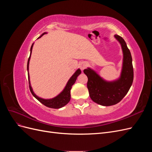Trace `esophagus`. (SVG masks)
I'll use <instances>...</instances> for the list:
<instances>
[{
    "label": "esophagus",
    "mask_w": 152,
    "mask_h": 152,
    "mask_svg": "<svg viewBox=\"0 0 152 152\" xmlns=\"http://www.w3.org/2000/svg\"><path fill=\"white\" fill-rule=\"evenodd\" d=\"M79 67L82 70H84V69L86 68V63L85 62H81L79 63Z\"/></svg>",
    "instance_id": "34e87169"
}]
</instances>
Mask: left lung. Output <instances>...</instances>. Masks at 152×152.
Returning a JSON list of instances; mask_svg holds the SVG:
<instances>
[{
  "mask_svg": "<svg viewBox=\"0 0 152 152\" xmlns=\"http://www.w3.org/2000/svg\"><path fill=\"white\" fill-rule=\"evenodd\" d=\"M114 37L120 43L123 53L120 77L116 80L108 81L89 67L84 70V73L88 78L87 86L90 98L94 102L105 107L114 105L120 102L128 93L134 78L130 50L125 40L121 36L115 35Z\"/></svg>",
  "mask_w": 152,
  "mask_h": 152,
  "instance_id": "left-lung-1",
  "label": "left lung"
}]
</instances>
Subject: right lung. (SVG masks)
I'll return each mask as SVG.
<instances>
[{
	"instance_id": "add662e5",
	"label": "right lung",
	"mask_w": 152,
	"mask_h": 152,
	"mask_svg": "<svg viewBox=\"0 0 152 152\" xmlns=\"http://www.w3.org/2000/svg\"><path fill=\"white\" fill-rule=\"evenodd\" d=\"M47 34V32H44L42 35H41L39 37L40 38L41 37L43 36L44 34ZM34 43L32 44L31 48H30V57L28 58V63H27V71H28V82H29V87H30V90L31 91V93L34 97L37 99L38 101L43 104L44 105L46 106L47 107L49 108H60L63 107L64 106H65L69 102H70V98H71V95H70V90L72 87V86L75 84V82L77 79V77L79 76L80 73H81V70L80 68H78L76 70V72L73 73V75L70 78V79L68 80L67 82V83L65 87V88L63 89V90L60 93L58 94L56 96L53 98H50V99H44L40 97H39L38 96H37L35 93L34 92L33 89L31 86L30 84V75H29V63H30V59L31 58V54L32 51V48H33Z\"/></svg>"
}]
</instances>
